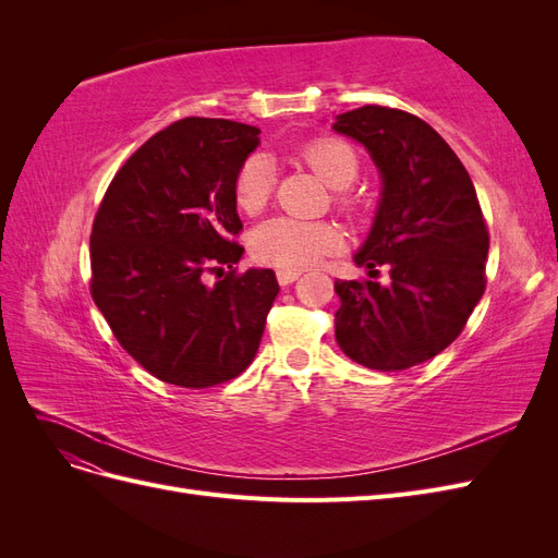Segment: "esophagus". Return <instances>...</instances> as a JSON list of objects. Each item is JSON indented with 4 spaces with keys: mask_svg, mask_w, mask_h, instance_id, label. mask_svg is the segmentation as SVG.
Masks as SVG:
<instances>
[{
    "mask_svg": "<svg viewBox=\"0 0 558 558\" xmlns=\"http://www.w3.org/2000/svg\"><path fill=\"white\" fill-rule=\"evenodd\" d=\"M298 277H300V269H279V272H277V279H279L281 286L293 283Z\"/></svg>",
    "mask_w": 558,
    "mask_h": 558,
    "instance_id": "obj_1",
    "label": "esophagus"
}]
</instances>
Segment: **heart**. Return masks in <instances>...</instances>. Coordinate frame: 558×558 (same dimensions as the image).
Masks as SVG:
<instances>
[{"label":"heart","instance_id":"obj_1","mask_svg":"<svg viewBox=\"0 0 558 558\" xmlns=\"http://www.w3.org/2000/svg\"><path fill=\"white\" fill-rule=\"evenodd\" d=\"M300 158L332 189H347L359 177L356 150L342 140H312L300 148ZM272 165L263 156H248L232 181L234 205L248 216L260 214L272 197ZM337 202L347 211H356L359 205L349 195H340ZM337 246H340V230L328 221H298V218L277 216L260 223L251 234L253 256L279 269H305L318 258L328 256Z\"/></svg>","mask_w":558,"mask_h":558}]
</instances>
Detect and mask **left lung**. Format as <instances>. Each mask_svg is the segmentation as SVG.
Masks as SVG:
<instances>
[{
	"mask_svg": "<svg viewBox=\"0 0 558 558\" xmlns=\"http://www.w3.org/2000/svg\"><path fill=\"white\" fill-rule=\"evenodd\" d=\"M335 130L361 142L384 179L373 232L353 260L391 275V286L335 281V340L369 369H408L463 332L486 289L488 228L463 162L426 121L365 105L337 116Z\"/></svg>",
	"mask_w": 558,
	"mask_h": 558,
	"instance_id": "1",
	"label": "left lung"
}]
</instances>
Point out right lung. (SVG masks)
I'll return each instance as SVG.
<instances>
[{
	"instance_id": "obj_1",
	"label": "right lung",
	"mask_w": 558,
	"mask_h": 558,
	"mask_svg": "<svg viewBox=\"0 0 558 558\" xmlns=\"http://www.w3.org/2000/svg\"><path fill=\"white\" fill-rule=\"evenodd\" d=\"M258 132L226 118H183L134 150L99 202L90 295L118 344L160 381H230L260 347L279 283L272 269L234 267L244 246L232 195ZM209 274L219 277L214 287Z\"/></svg>"
}]
</instances>
